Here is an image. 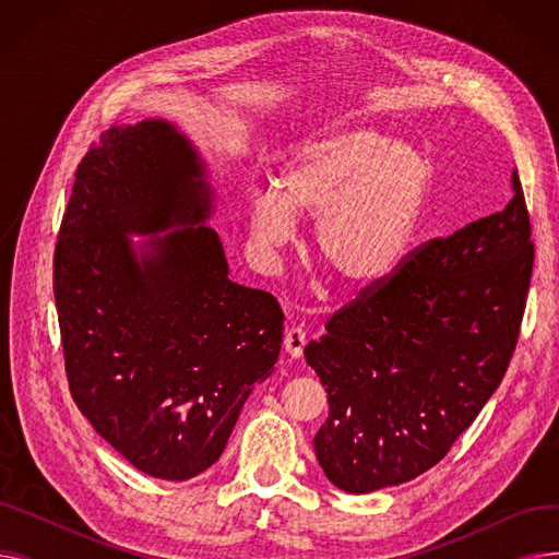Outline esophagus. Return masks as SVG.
I'll use <instances>...</instances> for the list:
<instances>
[{
	"label": "esophagus",
	"mask_w": 559,
	"mask_h": 559,
	"mask_svg": "<svg viewBox=\"0 0 559 559\" xmlns=\"http://www.w3.org/2000/svg\"><path fill=\"white\" fill-rule=\"evenodd\" d=\"M306 342H308V337H306V331L301 326H292V329L285 331L283 346H285V350H287L292 358H301L304 356Z\"/></svg>",
	"instance_id": "1"
}]
</instances>
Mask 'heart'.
Returning a JSON list of instances; mask_svg holds the SVG:
<instances>
[{"label":"heart","instance_id":"1","mask_svg":"<svg viewBox=\"0 0 559 559\" xmlns=\"http://www.w3.org/2000/svg\"><path fill=\"white\" fill-rule=\"evenodd\" d=\"M435 171L417 146L388 142L373 129H335L306 140L249 209V238L281 251L295 217L314 222L319 262L350 287L396 272L426 209Z\"/></svg>","mask_w":559,"mask_h":559}]
</instances>
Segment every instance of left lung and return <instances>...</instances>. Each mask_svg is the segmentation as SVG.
Returning <instances> with one entry per match:
<instances>
[{"instance_id":"1","label":"left lung","mask_w":559,"mask_h":559,"mask_svg":"<svg viewBox=\"0 0 559 559\" xmlns=\"http://www.w3.org/2000/svg\"><path fill=\"white\" fill-rule=\"evenodd\" d=\"M512 188L501 213L409 251L306 346L329 392L314 453L340 489L369 493L428 472L501 385L535 262L516 171Z\"/></svg>"}]
</instances>
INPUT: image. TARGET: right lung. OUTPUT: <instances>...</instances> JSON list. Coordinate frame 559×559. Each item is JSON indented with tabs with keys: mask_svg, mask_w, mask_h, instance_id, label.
<instances>
[{
	"mask_svg": "<svg viewBox=\"0 0 559 559\" xmlns=\"http://www.w3.org/2000/svg\"><path fill=\"white\" fill-rule=\"evenodd\" d=\"M209 215L211 188L181 133L163 120L115 127L76 167L53 251L72 399L117 453L163 480L219 460L283 340L278 301L228 278L213 228L155 236L134 255L129 231Z\"/></svg>",
	"mask_w": 559,
	"mask_h": 559,
	"instance_id": "obj_1",
	"label": "right lung"
}]
</instances>
